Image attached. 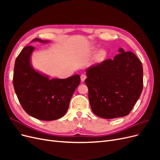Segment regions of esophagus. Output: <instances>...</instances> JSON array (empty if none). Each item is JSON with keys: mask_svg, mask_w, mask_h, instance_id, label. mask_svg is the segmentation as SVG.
<instances>
[{"mask_svg": "<svg viewBox=\"0 0 160 160\" xmlns=\"http://www.w3.org/2000/svg\"><path fill=\"white\" fill-rule=\"evenodd\" d=\"M85 79H86V75H85L83 74V75H81V81L82 82H84L85 80Z\"/></svg>", "mask_w": 160, "mask_h": 160, "instance_id": "obj_1", "label": "esophagus"}]
</instances>
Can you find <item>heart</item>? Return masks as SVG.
Masks as SVG:
<instances>
[{"label": "heart", "instance_id": "b5f03b06", "mask_svg": "<svg viewBox=\"0 0 160 160\" xmlns=\"http://www.w3.org/2000/svg\"><path fill=\"white\" fill-rule=\"evenodd\" d=\"M106 54H107V53H106V51L105 50H103V49L99 50L98 52V54L96 55V58L98 59H101L105 57Z\"/></svg>", "mask_w": 160, "mask_h": 160}]
</instances>
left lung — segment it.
Listing matches in <instances>:
<instances>
[{
    "label": "left lung",
    "mask_w": 160,
    "mask_h": 160,
    "mask_svg": "<svg viewBox=\"0 0 160 160\" xmlns=\"http://www.w3.org/2000/svg\"><path fill=\"white\" fill-rule=\"evenodd\" d=\"M113 59H107L86 69L92 111L100 118L128 115L143 89V67L133 52L119 49Z\"/></svg>",
    "instance_id": "left-lung-1"
}]
</instances>
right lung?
I'll list each match as a JSON object with an SVG mask.
<instances>
[{"label":"right lung","mask_w":160,"mask_h":160,"mask_svg":"<svg viewBox=\"0 0 160 160\" xmlns=\"http://www.w3.org/2000/svg\"><path fill=\"white\" fill-rule=\"evenodd\" d=\"M47 43L36 38L32 42ZM32 46L23 48L15 61L13 86L19 102L28 115L43 121L62 118L68 110L70 100L81 82L77 74L67 79H50L35 70L31 64Z\"/></svg>","instance_id":"add662e5"}]
</instances>
